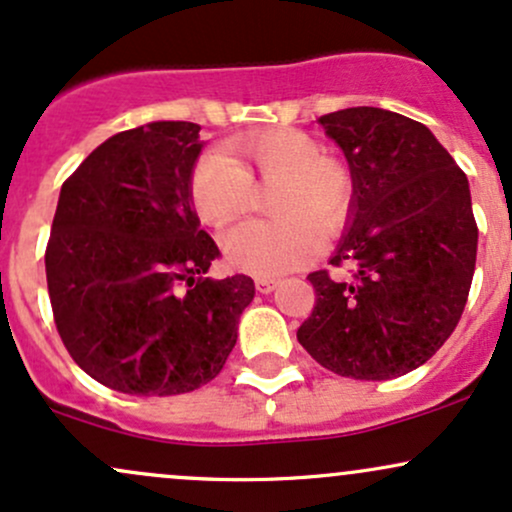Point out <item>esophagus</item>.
I'll return each instance as SVG.
<instances>
[{
    "instance_id": "1",
    "label": "esophagus",
    "mask_w": 512,
    "mask_h": 512,
    "mask_svg": "<svg viewBox=\"0 0 512 512\" xmlns=\"http://www.w3.org/2000/svg\"><path fill=\"white\" fill-rule=\"evenodd\" d=\"M275 287H278V280H275V278H258V280H256V290L263 292V295H268V292H273Z\"/></svg>"
}]
</instances>
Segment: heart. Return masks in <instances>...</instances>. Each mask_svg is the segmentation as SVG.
Masks as SVG:
<instances>
[{
  "mask_svg": "<svg viewBox=\"0 0 512 512\" xmlns=\"http://www.w3.org/2000/svg\"><path fill=\"white\" fill-rule=\"evenodd\" d=\"M222 152L198 159L188 181L191 205L203 225L222 229L244 217L256 188H275V220L244 222L225 237L227 261L239 271L271 278L300 268L319 251V232L331 237L353 203V176L341 159L324 154L317 137L273 128L234 137Z\"/></svg>",
  "mask_w": 512,
  "mask_h": 512,
  "instance_id": "obj_1",
  "label": "heart"
}]
</instances>
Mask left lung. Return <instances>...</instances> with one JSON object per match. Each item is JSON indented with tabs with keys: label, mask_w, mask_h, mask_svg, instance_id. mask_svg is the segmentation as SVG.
Wrapping results in <instances>:
<instances>
[{
	"label": "left lung",
	"mask_w": 512,
	"mask_h": 512,
	"mask_svg": "<svg viewBox=\"0 0 512 512\" xmlns=\"http://www.w3.org/2000/svg\"><path fill=\"white\" fill-rule=\"evenodd\" d=\"M353 174V220L333 268L307 275L312 314L297 341L326 370L380 382L433 358L455 331L476 266L464 171L426 125L384 108L319 118Z\"/></svg>",
	"instance_id": "8db88e82"
}]
</instances>
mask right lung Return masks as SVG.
I'll use <instances>...</instances> for the list:
<instances>
[{
	"instance_id": "right-lung-1",
	"label": "right lung",
	"mask_w": 512,
	"mask_h": 512,
	"mask_svg": "<svg viewBox=\"0 0 512 512\" xmlns=\"http://www.w3.org/2000/svg\"><path fill=\"white\" fill-rule=\"evenodd\" d=\"M200 125L159 120L99 145L62 183L45 246L67 353L123 394H186L215 380L254 300L249 275L205 278L220 249L191 208Z\"/></svg>"
}]
</instances>
